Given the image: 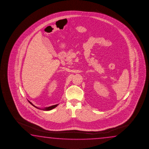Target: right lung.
Segmentation results:
<instances>
[{"mask_svg": "<svg viewBox=\"0 0 149 149\" xmlns=\"http://www.w3.org/2000/svg\"><path fill=\"white\" fill-rule=\"evenodd\" d=\"M29 101V103H30L31 104V105H33V106H34V107H36V108H37V109H38V108L37 107H36V106H34V105H33V104H32V103H31V102H30V101ZM57 105H58V104H57V105H53V106H49V107H46V108H44V109H43V110H44V111H50V110H51V109H53L55 108L56 106H57Z\"/></svg>", "mask_w": 149, "mask_h": 149, "instance_id": "right-lung-1", "label": "right lung"}]
</instances>
